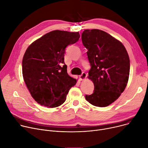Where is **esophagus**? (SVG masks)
<instances>
[{
    "instance_id": "obj_1",
    "label": "esophagus",
    "mask_w": 148,
    "mask_h": 148,
    "mask_svg": "<svg viewBox=\"0 0 148 148\" xmlns=\"http://www.w3.org/2000/svg\"><path fill=\"white\" fill-rule=\"evenodd\" d=\"M86 77V74L85 73H84V72H83L82 73V75L79 76V79H80L81 81L84 80Z\"/></svg>"
}]
</instances>
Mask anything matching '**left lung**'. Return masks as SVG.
Segmentation results:
<instances>
[{"label":"left lung","mask_w":148,"mask_h":148,"mask_svg":"<svg viewBox=\"0 0 148 148\" xmlns=\"http://www.w3.org/2000/svg\"><path fill=\"white\" fill-rule=\"evenodd\" d=\"M84 46L91 68L88 79L94 90L85 99L97 107H106L123 92L130 75V58L124 45L108 33L99 29L85 30L82 33Z\"/></svg>","instance_id":"1"}]
</instances>
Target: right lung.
<instances>
[{
    "mask_svg": "<svg viewBox=\"0 0 148 148\" xmlns=\"http://www.w3.org/2000/svg\"><path fill=\"white\" fill-rule=\"evenodd\" d=\"M79 32H50L34 41L26 49L22 62L25 84L38 103L56 108L65 101L77 81L69 76L64 56L67 46L79 40Z\"/></svg>",
    "mask_w": 148,
    "mask_h": 148,
    "instance_id": "1",
    "label": "right lung"
}]
</instances>
